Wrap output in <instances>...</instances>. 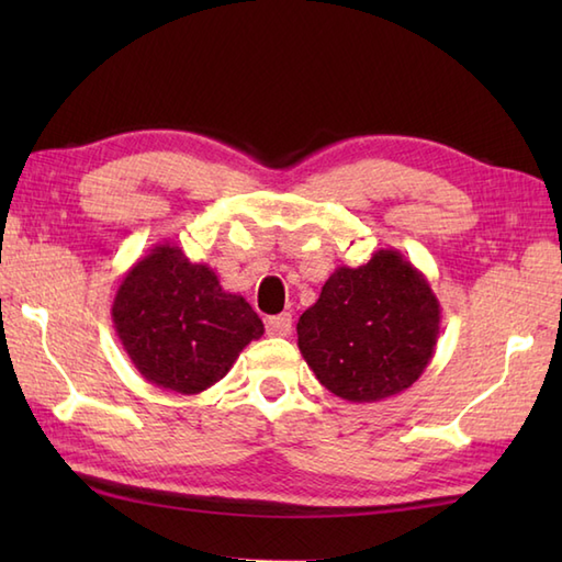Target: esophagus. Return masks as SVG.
Listing matches in <instances>:
<instances>
[{
  "mask_svg": "<svg viewBox=\"0 0 562 562\" xmlns=\"http://www.w3.org/2000/svg\"><path fill=\"white\" fill-rule=\"evenodd\" d=\"M266 330L268 336L274 338H288L292 333V314H280V316H270L266 321Z\"/></svg>",
  "mask_w": 562,
  "mask_h": 562,
  "instance_id": "esophagus-1",
  "label": "esophagus"
}]
</instances>
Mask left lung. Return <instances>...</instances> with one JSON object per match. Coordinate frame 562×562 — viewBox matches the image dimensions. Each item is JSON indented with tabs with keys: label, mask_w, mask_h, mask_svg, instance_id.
Instances as JSON below:
<instances>
[{
	"label": "left lung",
	"mask_w": 562,
	"mask_h": 562,
	"mask_svg": "<svg viewBox=\"0 0 562 562\" xmlns=\"http://www.w3.org/2000/svg\"><path fill=\"white\" fill-rule=\"evenodd\" d=\"M441 308L425 274L381 248L360 268H336L296 324L316 379L350 403L411 389L435 355Z\"/></svg>",
	"instance_id": "left-lung-1"
}]
</instances>
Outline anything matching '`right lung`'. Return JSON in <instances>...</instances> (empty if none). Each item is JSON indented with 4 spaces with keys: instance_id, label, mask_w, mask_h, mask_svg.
<instances>
[{
    "instance_id": "right-lung-1",
    "label": "right lung",
    "mask_w": 562,
    "mask_h": 562,
    "mask_svg": "<svg viewBox=\"0 0 562 562\" xmlns=\"http://www.w3.org/2000/svg\"><path fill=\"white\" fill-rule=\"evenodd\" d=\"M111 316L137 372L183 396L217 384L266 330L241 294L224 292L210 266L171 244H157L125 272Z\"/></svg>"
}]
</instances>
